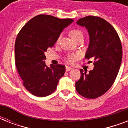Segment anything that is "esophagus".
<instances>
[{
    "label": "esophagus",
    "instance_id": "1",
    "mask_svg": "<svg viewBox=\"0 0 128 128\" xmlns=\"http://www.w3.org/2000/svg\"><path fill=\"white\" fill-rule=\"evenodd\" d=\"M72 68L71 67H69V66H66V72H68V71H70V70H72Z\"/></svg>",
    "mask_w": 128,
    "mask_h": 128
}]
</instances>
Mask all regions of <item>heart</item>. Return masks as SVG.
<instances>
[{"label": "heart", "instance_id": "b5f03b06", "mask_svg": "<svg viewBox=\"0 0 128 128\" xmlns=\"http://www.w3.org/2000/svg\"><path fill=\"white\" fill-rule=\"evenodd\" d=\"M70 36H71L73 40L74 41L77 40L78 38H79L80 37L83 36V33L81 30H78V29H72L70 31ZM60 40V38H58L57 39V42H58ZM78 57V56H76V55H70V56H68L67 57V61L69 62H73L74 60H76V58Z\"/></svg>", "mask_w": 128, "mask_h": 128}]
</instances>
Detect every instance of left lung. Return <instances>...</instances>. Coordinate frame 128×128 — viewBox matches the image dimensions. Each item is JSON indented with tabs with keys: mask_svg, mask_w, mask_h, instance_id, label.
I'll use <instances>...</instances> for the list:
<instances>
[{
	"mask_svg": "<svg viewBox=\"0 0 128 128\" xmlns=\"http://www.w3.org/2000/svg\"><path fill=\"white\" fill-rule=\"evenodd\" d=\"M76 24L88 30L90 42L85 58H93L95 62L88 73L80 69L76 89L83 97L94 99L105 94L115 81L122 59L121 41L114 28L102 18L88 16Z\"/></svg>",
	"mask_w": 128,
	"mask_h": 128,
	"instance_id": "left-lung-1",
	"label": "left lung"
}]
</instances>
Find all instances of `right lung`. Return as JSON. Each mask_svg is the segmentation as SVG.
<instances>
[{
  "label": "right lung",
  "instance_id": "1",
  "mask_svg": "<svg viewBox=\"0 0 128 128\" xmlns=\"http://www.w3.org/2000/svg\"><path fill=\"white\" fill-rule=\"evenodd\" d=\"M73 22L71 18L40 14L30 19L19 32L15 42V64L23 85L33 95L44 97L53 93L64 76L65 66H47L44 53Z\"/></svg>",
  "mask_w": 128,
  "mask_h": 128
}]
</instances>
